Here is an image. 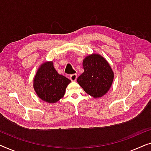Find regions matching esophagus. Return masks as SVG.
<instances>
[{"instance_id": "esophagus-1", "label": "esophagus", "mask_w": 151, "mask_h": 151, "mask_svg": "<svg viewBox=\"0 0 151 151\" xmlns=\"http://www.w3.org/2000/svg\"><path fill=\"white\" fill-rule=\"evenodd\" d=\"M77 74H72V75L70 76V80H71V81H76V80H77Z\"/></svg>"}]
</instances>
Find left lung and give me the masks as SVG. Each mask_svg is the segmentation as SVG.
<instances>
[{"label": "left lung", "mask_w": 151, "mask_h": 151, "mask_svg": "<svg viewBox=\"0 0 151 151\" xmlns=\"http://www.w3.org/2000/svg\"><path fill=\"white\" fill-rule=\"evenodd\" d=\"M84 72L77 79L86 93L95 98L106 93L112 85L114 73L102 55L93 53L83 60Z\"/></svg>", "instance_id": "8db88e82"}]
</instances>
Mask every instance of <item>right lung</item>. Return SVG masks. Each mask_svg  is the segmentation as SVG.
I'll return each instance as SVG.
<instances>
[{"label":"right lung","mask_w":151,"mask_h":151,"mask_svg":"<svg viewBox=\"0 0 151 151\" xmlns=\"http://www.w3.org/2000/svg\"><path fill=\"white\" fill-rule=\"evenodd\" d=\"M71 80L56 71L53 62H45L37 71L34 80V88L41 100L55 103L65 95Z\"/></svg>","instance_id":"right-lung-1"}]
</instances>
